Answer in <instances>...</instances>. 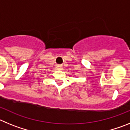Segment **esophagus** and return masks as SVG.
<instances>
[{"label":"esophagus","instance_id":"34e87169","mask_svg":"<svg viewBox=\"0 0 130 130\" xmlns=\"http://www.w3.org/2000/svg\"><path fill=\"white\" fill-rule=\"evenodd\" d=\"M57 68L58 69V70H60L62 69V66H60V65H58V66H57Z\"/></svg>","mask_w":130,"mask_h":130}]
</instances>
